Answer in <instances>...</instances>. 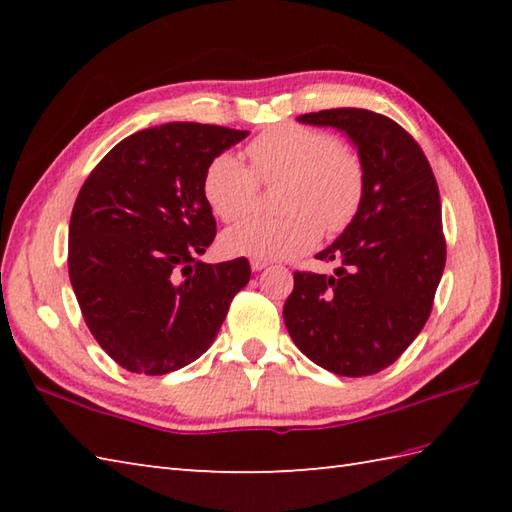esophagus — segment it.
<instances>
[{
	"mask_svg": "<svg viewBox=\"0 0 512 512\" xmlns=\"http://www.w3.org/2000/svg\"><path fill=\"white\" fill-rule=\"evenodd\" d=\"M268 266H270L268 259H257V257L250 259V268H253L255 273H259V270H264V268H268Z\"/></svg>",
	"mask_w": 512,
	"mask_h": 512,
	"instance_id": "1",
	"label": "esophagus"
}]
</instances>
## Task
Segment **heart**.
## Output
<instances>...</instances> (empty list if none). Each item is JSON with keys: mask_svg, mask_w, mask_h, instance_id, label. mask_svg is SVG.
<instances>
[{"mask_svg": "<svg viewBox=\"0 0 512 512\" xmlns=\"http://www.w3.org/2000/svg\"><path fill=\"white\" fill-rule=\"evenodd\" d=\"M250 169L235 154H217L204 169L202 195L224 222L253 209L257 180H284L281 215L246 217L222 233L224 253L284 259L306 253L321 233L350 226L365 198L363 162L332 134L306 125H275L246 147Z\"/></svg>", "mask_w": 512, "mask_h": 512, "instance_id": "heart-1", "label": "heart"}]
</instances>
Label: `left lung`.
<instances>
[{"label": "left lung", "mask_w": 512, "mask_h": 512, "mask_svg": "<svg viewBox=\"0 0 512 512\" xmlns=\"http://www.w3.org/2000/svg\"><path fill=\"white\" fill-rule=\"evenodd\" d=\"M352 138L365 169L356 220L317 259L334 275L297 270L284 303L288 334L312 363L339 376H372L427 323L447 262L436 176L420 145L391 118L339 107L299 116Z\"/></svg>", "instance_id": "1"}]
</instances>
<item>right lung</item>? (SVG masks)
Segmentation results:
<instances>
[{
  "instance_id": "obj_1",
  "label": "right lung",
  "mask_w": 512,
  "mask_h": 512,
  "mask_svg": "<svg viewBox=\"0 0 512 512\" xmlns=\"http://www.w3.org/2000/svg\"><path fill=\"white\" fill-rule=\"evenodd\" d=\"M248 132L167 123L121 140L74 202L68 270L92 336L127 372L162 376L200 358L250 279L246 257L204 264L215 217L209 162Z\"/></svg>"
}]
</instances>
